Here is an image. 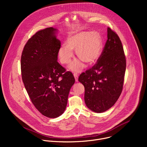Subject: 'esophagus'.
Masks as SVG:
<instances>
[{"instance_id": "obj_1", "label": "esophagus", "mask_w": 147, "mask_h": 147, "mask_svg": "<svg viewBox=\"0 0 147 147\" xmlns=\"http://www.w3.org/2000/svg\"><path fill=\"white\" fill-rule=\"evenodd\" d=\"M74 78H75V80H76V81L78 82V74L77 73H74Z\"/></svg>"}]
</instances>
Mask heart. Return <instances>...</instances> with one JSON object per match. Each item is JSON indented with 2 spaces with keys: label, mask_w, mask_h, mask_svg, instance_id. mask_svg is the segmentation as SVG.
Segmentation results:
<instances>
[{
  "label": "heart",
  "mask_w": 147,
  "mask_h": 147,
  "mask_svg": "<svg viewBox=\"0 0 147 147\" xmlns=\"http://www.w3.org/2000/svg\"><path fill=\"white\" fill-rule=\"evenodd\" d=\"M66 45H62L58 52L60 61L63 65L70 63L74 56L73 51H76L78 58L69 66L70 70L75 72L81 70L84 64L92 65L99 59L103 51V40L100 34L96 31H81L70 35L66 39Z\"/></svg>",
  "instance_id": "heart-1"
}]
</instances>
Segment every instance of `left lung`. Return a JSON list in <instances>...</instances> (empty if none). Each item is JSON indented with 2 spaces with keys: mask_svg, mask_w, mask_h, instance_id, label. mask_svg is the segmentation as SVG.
<instances>
[{
  "mask_svg": "<svg viewBox=\"0 0 147 147\" xmlns=\"http://www.w3.org/2000/svg\"><path fill=\"white\" fill-rule=\"evenodd\" d=\"M125 67L121 42L117 34L108 28V39L96 63L78 77L85 88L88 108L102 113L114 105L122 91Z\"/></svg>",
  "mask_w": 147,
  "mask_h": 147,
  "instance_id": "8db88e82",
  "label": "left lung"
}]
</instances>
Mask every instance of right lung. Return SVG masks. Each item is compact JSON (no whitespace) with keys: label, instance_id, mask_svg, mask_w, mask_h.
<instances>
[{"label":"right lung","instance_id":"right-lung-1","mask_svg":"<svg viewBox=\"0 0 147 147\" xmlns=\"http://www.w3.org/2000/svg\"><path fill=\"white\" fill-rule=\"evenodd\" d=\"M57 32L49 27L36 32L27 41L21 57L22 80L31 102L49 118L63 113L75 82L73 74L57 61L61 46Z\"/></svg>","mask_w":147,"mask_h":147}]
</instances>
